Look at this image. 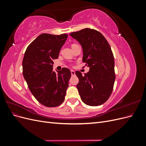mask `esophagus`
Instances as JSON below:
<instances>
[{
	"label": "esophagus",
	"instance_id": "obj_1",
	"mask_svg": "<svg viewBox=\"0 0 146 146\" xmlns=\"http://www.w3.org/2000/svg\"><path fill=\"white\" fill-rule=\"evenodd\" d=\"M70 72H71V75H72V76H75V75H76V73H75V71H74V70H70Z\"/></svg>",
	"mask_w": 146,
	"mask_h": 146
}]
</instances>
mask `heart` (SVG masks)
<instances>
[{
    "label": "heart",
    "mask_w": 146,
    "mask_h": 146,
    "mask_svg": "<svg viewBox=\"0 0 146 146\" xmlns=\"http://www.w3.org/2000/svg\"><path fill=\"white\" fill-rule=\"evenodd\" d=\"M72 45H74V44H72Z\"/></svg>",
    "instance_id": "heart-1"
}]
</instances>
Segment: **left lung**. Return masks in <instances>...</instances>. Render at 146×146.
<instances>
[{
	"mask_svg": "<svg viewBox=\"0 0 146 146\" xmlns=\"http://www.w3.org/2000/svg\"><path fill=\"white\" fill-rule=\"evenodd\" d=\"M70 35L82 45L83 61L90 67L84 76L80 71L76 72L80 98L90 106L103 104L112 93L116 78L111 47L102 34L94 29L86 28Z\"/></svg>",
	"mask_w": 146,
	"mask_h": 146,
	"instance_id": "1",
	"label": "left lung"
}]
</instances>
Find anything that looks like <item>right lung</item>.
<instances>
[{
	"instance_id": "add662e5",
	"label": "right lung",
	"mask_w": 146,
	"mask_h": 146,
	"mask_svg": "<svg viewBox=\"0 0 146 146\" xmlns=\"http://www.w3.org/2000/svg\"><path fill=\"white\" fill-rule=\"evenodd\" d=\"M68 34L54 35L42 33L31 42L23 61V72L32 94L39 103L47 107L59 106L64 100L70 70L63 68L53 71V60L58 58Z\"/></svg>"
}]
</instances>
